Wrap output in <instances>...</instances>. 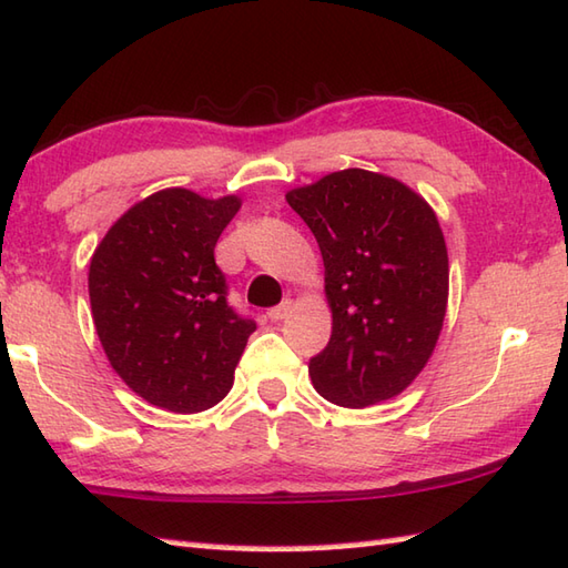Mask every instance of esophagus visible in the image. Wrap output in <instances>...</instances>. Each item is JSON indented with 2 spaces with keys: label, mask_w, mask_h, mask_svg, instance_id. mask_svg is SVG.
Returning a JSON list of instances; mask_svg holds the SVG:
<instances>
[{
  "label": "esophagus",
  "mask_w": 568,
  "mask_h": 568,
  "mask_svg": "<svg viewBox=\"0 0 568 568\" xmlns=\"http://www.w3.org/2000/svg\"><path fill=\"white\" fill-rule=\"evenodd\" d=\"M291 313H293V303L283 301L281 305H275V307H271V311H267V317H271L273 323H281V320H285Z\"/></svg>",
  "instance_id": "1"
}]
</instances>
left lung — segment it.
<instances>
[{
  "mask_svg": "<svg viewBox=\"0 0 568 568\" xmlns=\"http://www.w3.org/2000/svg\"><path fill=\"white\" fill-rule=\"evenodd\" d=\"M323 253L333 335L311 359L315 389L339 407L397 397L425 369L447 315L449 261L432 205L365 169L285 193Z\"/></svg>",
  "mask_w": 568,
  "mask_h": 568,
  "instance_id": "8db88e82",
  "label": "left lung"
}]
</instances>
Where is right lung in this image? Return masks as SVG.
<instances>
[{
	"label": "right lung",
	"instance_id": "add662e5",
	"mask_svg": "<svg viewBox=\"0 0 568 568\" xmlns=\"http://www.w3.org/2000/svg\"><path fill=\"white\" fill-rule=\"evenodd\" d=\"M239 211V195L163 189L133 203L91 255V317L111 367L139 397L176 415L229 395L255 329L225 301L213 257Z\"/></svg>",
	"mask_w": 568,
	"mask_h": 568
}]
</instances>
